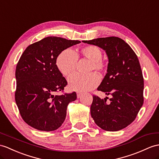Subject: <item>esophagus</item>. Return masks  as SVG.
Instances as JSON below:
<instances>
[{"instance_id":"34e87169","label":"esophagus","mask_w":159,"mask_h":159,"mask_svg":"<svg viewBox=\"0 0 159 159\" xmlns=\"http://www.w3.org/2000/svg\"><path fill=\"white\" fill-rule=\"evenodd\" d=\"M82 93H81V92H77V98H80L81 97V96H82Z\"/></svg>"}]
</instances>
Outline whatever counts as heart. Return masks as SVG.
Wrapping results in <instances>:
<instances>
[{
    "label": "heart",
    "mask_w": 159,
    "mask_h": 159,
    "mask_svg": "<svg viewBox=\"0 0 159 159\" xmlns=\"http://www.w3.org/2000/svg\"><path fill=\"white\" fill-rule=\"evenodd\" d=\"M82 57L91 61L90 70L102 71L105 70L107 63L102 59V50L94 45L85 46L80 49ZM80 55L71 49L67 48L61 51L56 59L58 70L62 75L68 76L76 70L78 57ZM69 86L76 91H88L94 88L100 82V77L95 73L84 75L76 73L68 79Z\"/></svg>",
    "instance_id": "b5f03b06"
}]
</instances>
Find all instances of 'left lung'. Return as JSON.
<instances>
[{
	"instance_id": "obj_1",
	"label": "left lung",
	"mask_w": 159,
	"mask_h": 159,
	"mask_svg": "<svg viewBox=\"0 0 159 159\" xmlns=\"http://www.w3.org/2000/svg\"><path fill=\"white\" fill-rule=\"evenodd\" d=\"M99 46L109 58L107 73L97 90L111 95L110 102L93 95L90 113L95 123L109 131L121 130L132 123L144 103V78L136 54L118 37L84 40Z\"/></svg>"
}]
</instances>
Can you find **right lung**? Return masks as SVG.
Masks as SVG:
<instances>
[{
    "instance_id": "1",
    "label": "right lung",
    "mask_w": 159,
    "mask_h": 159,
    "mask_svg": "<svg viewBox=\"0 0 159 159\" xmlns=\"http://www.w3.org/2000/svg\"><path fill=\"white\" fill-rule=\"evenodd\" d=\"M79 40L50 36L28 46L15 70V102L23 120L38 130L54 131L63 124L69 102L77 98L75 92H63L67 80L58 70L59 54Z\"/></svg>"
}]
</instances>
